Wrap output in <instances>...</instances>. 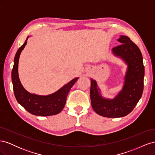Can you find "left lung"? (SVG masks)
Returning a JSON list of instances; mask_svg holds the SVG:
<instances>
[{
	"mask_svg": "<svg viewBox=\"0 0 155 155\" xmlns=\"http://www.w3.org/2000/svg\"><path fill=\"white\" fill-rule=\"evenodd\" d=\"M120 45L112 48V52L127 64L125 82L114 99H105L100 94L95 80L91 79V104L97 114L107 118H120L129 114L142 96L144 66L141 51L129 37L120 35Z\"/></svg>",
	"mask_w": 155,
	"mask_h": 155,
	"instance_id": "obj_1",
	"label": "left lung"
}]
</instances>
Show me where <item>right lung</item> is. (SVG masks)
Returning <instances> with one entry per match:
<instances>
[{"label": "right lung", "instance_id": "right-lung-1", "mask_svg": "<svg viewBox=\"0 0 155 155\" xmlns=\"http://www.w3.org/2000/svg\"><path fill=\"white\" fill-rule=\"evenodd\" d=\"M27 37L25 43L18 49L14 58L12 72V80L14 94L17 101L30 113L39 116H48L57 114L63 110L66 104L67 97L72 87L79 78L73 79L59 91L48 96L36 95L26 91L21 85L18 74V64L22 50L27 43Z\"/></svg>", "mask_w": 155, "mask_h": 155}]
</instances>
